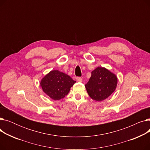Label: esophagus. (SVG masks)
Instances as JSON below:
<instances>
[{
    "instance_id": "1",
    "label": "esophagus",
    "mask_w": 150,
    "mask_h": 150,
    "mask_svg": "<svg viewBox=\"0 0 150 150\" xmlns=\"http://www.w3.org/2000/svg\"><path fill=\"white\" fill-rule=\"evenodd\" d=\"M76 80L78 81V82H82L83 81V80H82V78H81V77H76Z\"/></svg>"
}]
</instances>
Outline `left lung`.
Wrapping results in <instances>:
<instances>
[{
	"label": "left lung",
	"mask_w": 150,
	"mask_h": 150,
	"mask_svg": "<svg viewBox=\"0 0 150 150\" xmlns=\"http://www.w3.org/2000/svg\"><path fill=\"white\" fill-rule=\"evenodd\" d=\"M117 77L105 67H98L91 72L85 87L90 97L97 101H103L115 91Z\"/></svg>",
	"instance_id": "left-lung-1"
}]
</instances>
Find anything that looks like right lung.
I'll use <instances>...</instances> for the list:
<instances>
[{"label":"right lung","mask_w":150,"mask_h":150,"mask_svg":"<svg viewBox=\"0 0 150 150\" xmlns=\"http://www.w3.org/2000/svg\"><path fill=\"white\" fill-rule=\"evenodd\" d=\"M76 83L68 75L58 70H52L41 80L40 84L44 92L54 100L66 96Z\"/></svg>","instance_id":"right-lung-1"}]
</instances>
